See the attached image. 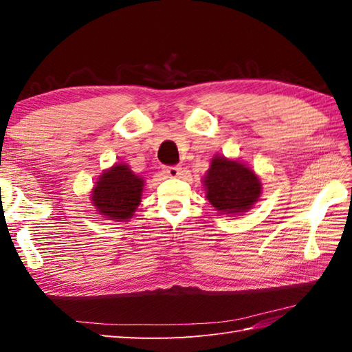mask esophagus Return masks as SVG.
Masks as SVG:
<instances>
[{
  "label": "esophagus",
  "mask_w": 352,
  "mask_h": 352,
  "mask_svg": "<svg viewBox=\"0 0 352 352\" xmlns=\"http://www.w3.org/2000/svg\"><path fill=\"white\" fill-rule=\"evenodd\" d=\"M183 169L180 166H164L163 168V174L166 177H170V178H177L182 175Z\"/></svg>",
  "instance_id": "34e87169"
}]
</instances>
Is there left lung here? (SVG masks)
I'll list each match as a JSON object with an SVG mask.
<instances>
[{"label": "left lung", "mask_w": 352, "mask_h": 352, "mask_svg": "<svg viewBox=\"0 0 352 352\" xmlns=\"http://www.w3.org/2000/svg\"><path fill=\"white\" fill-rule=\"evenodd\" d=\"M204 183L208 201L222 214L246 212L261 192L258 178L250 168L226 157H214Z\"/></svg>", "instance_id": "obj_1"}]
</instances>
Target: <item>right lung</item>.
Listing matches in <instances>:
<instances>
[{
	"instance_id": "obj_1",
	"label": "right lung",
	"mask_w": 352,
	"mask_h": 352,
	"mask_svg": "<svg viewBox=\"0 0 352 352\" xmlns=\"http://www.w3.org/2000/svg\"><path fill=\"white\" fill-rule=\"evenodd\" d=\"M144 180L134 175L122 163L104 172L92 192L96 210L104 218L113 221L130 219L140 204Z\"/></svg>"
}]
</instances>
